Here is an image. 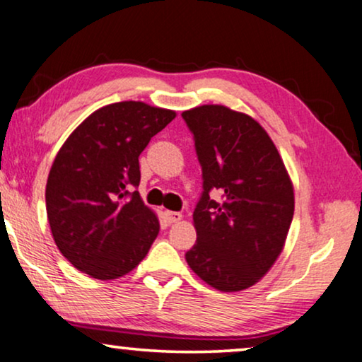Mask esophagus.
Masks as SVG:
<instances>
[{"label":"esophagus","instance_id":"obj_1","mask_svg":"<svg viewBox=\"0 0 362 362\" xmlns=\"http://www.w3.org/2000/svg\"><path fill=\"white\" fill-rule=\"evenodd\" d=\"M165 216L169 223H179L182 220V213L180 211H165Z\"/></svg>","mask_w":362,"mask_h":362}]
</instances>
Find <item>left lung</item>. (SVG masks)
<instances>
[{
	"label": "left lung",
	"instance_id": "obj_1",
	"mask_svg": "<svg viewBox=\"0 0 362 362\" xmlns=\"http://www.w3.org/2000/svg\"><path fill=\"white\" fill-rule=\"evenodd\" d=\"M195 139L203 192L193 211L197 243L185 254L202 281L239 292L281 256L293 218V185L277 147L251 116L223 105L183 111ZM215 189L220 202L209 198Z\"/></svg>",
	"mask_w": 362,
	"mask_h": 362
}]
</instances>
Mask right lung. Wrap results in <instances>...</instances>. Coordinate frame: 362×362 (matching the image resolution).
Wrapping results in <instances>:
<instances>
[{"mask_svg": "<svg viewBox=\"0 0 362 362\" xmlns=\"http://www.w3.org/2000/svg\"><path fill=\"white\" fill-rule=\"evenodd\" d=\"M175 111L119 101L91 113L55 156L45 208L59 251L100 281L131 272L159 234L139 192V156Z\"/></svg>", "mask_w": 362, "mask_h": 362, "instance_id": "1", "label": "right lung"}]
</instances>
